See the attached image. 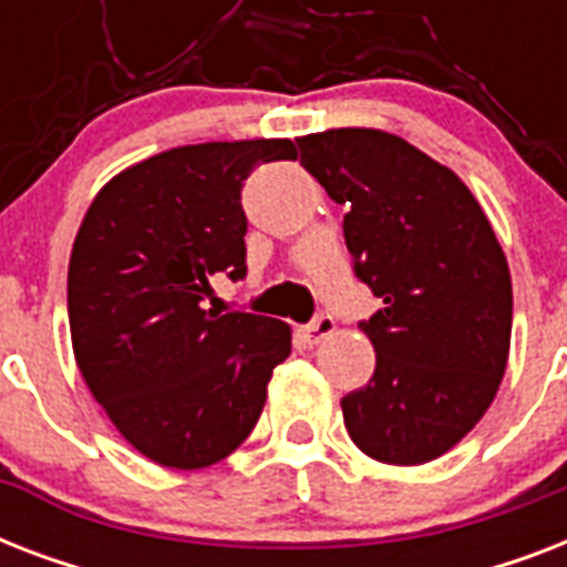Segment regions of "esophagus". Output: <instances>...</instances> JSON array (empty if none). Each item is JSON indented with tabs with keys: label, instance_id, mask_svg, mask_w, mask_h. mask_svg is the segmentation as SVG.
<instances>
[{
	"label": "esophagus",
	"instance_id": "esophagus-1",
	"mask_svg": "<svg viewBox=\"0 0 567 567\" xmlns=\"http://www.w3.org/2000/svg\"><path fill=\"white\" fill-rule=\"evenodd\" d=\"M336 332V318H329V315H320L318 320H311L309 327L302 329V336L309 344H320V341H327L329 336Z\"/></svg>",
	"mask_w": 567,
	"mask_h": 567
}]
</instances>
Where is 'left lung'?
<instances>
[{"mask_svg": "<svg viewBox=\"0 0 567 567\" xmlns=\"http://www.w3.org/2000/svg\"><path fill=\"white\" fill-rule=\"evenodd\" d=\"M300 164L347 205L355 274L382 309L362 332L371 382L341 400L355 447L385 465L453 450L497 396L512 341L509 261L456 173L382 128L297 141Z\"/></svg>", "mask_w": 567, "mask_h": 567, "instance_id": "left-lung-1", "label": "left lung"}]
</instances>
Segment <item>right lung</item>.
<instances>
[{
    "label": "right lung",
    "instance_id": "1",
    "mask_svg": "<svg viewBox=\"0 0 567 567\" xmlns=\"http://www.w3.org/2000/svg\"><path fill=\"white\" fill-rule=\"evenodd\" d=\"M288 137L176 146L102 185L66 270L73 355L117 432L150 462L199 471L244 444L276 364L282 320L205 309L212 276H244L240 188L256 164L293 162Z\"/></svg>",
    "mask_w": 567,
    "mask_h": 567
}]
</instances>
